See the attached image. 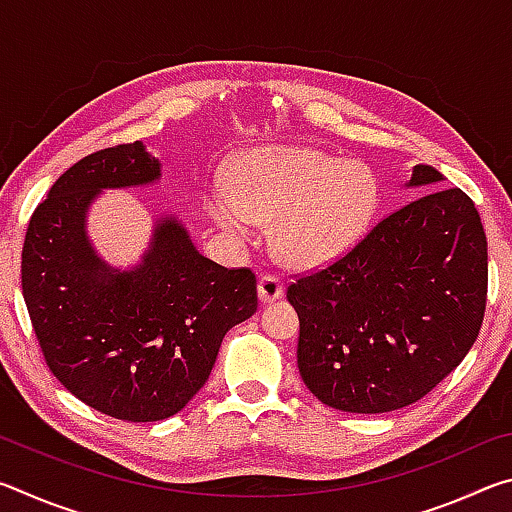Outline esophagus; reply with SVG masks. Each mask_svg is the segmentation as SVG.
<instances>
[{
	"label": "esophagus",
	"mask_w": 512,
	"mask_h": 512,
	"mask_svg": "<svg viewBox=\"0 0 512 512\" xmlns=\"http://www.w3.org/2000/svg\"><path fill=\"white\" fill-rule=\"evenodd\" d=\"M257 293L262 302H273L277 298H282L284 284L277 275H262L257 282Z\"/></svg>",
	"instance_id": "1"
}]
</instances>
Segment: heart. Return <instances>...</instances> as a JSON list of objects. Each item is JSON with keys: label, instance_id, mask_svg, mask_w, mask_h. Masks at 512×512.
Wrapping results in <instances>:
<instances>
[{"label": "heart", "instance_id": "b5f03b06", "mask_svg": "<svg viewBox=\"0 0 512 512\" xmlns=\"http://www.w3.org/2000/svg\"><path fill=\"white\" fill-rule=\"evenodd\" d=\"M379 196V180L366 164L314 146H262L237 162L232 187L210 185L205 212L230 239L271 223L275 257L309 271L348 255L366 237Z\"/></svg>", "mask_w": 512, "mask_h": 512}]
</instances>
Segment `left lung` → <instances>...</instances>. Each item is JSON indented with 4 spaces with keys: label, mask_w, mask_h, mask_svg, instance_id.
<instances>
[{
    "label": "left lung",
    "mask_w": 512,
    "mask_h": 512,
    "mask_svg": "<svg viewBox=\"0 0 512 512\" xmlns=\"http://www.w3.org/2000/svg\"><path fill=\"white\" fill-rule=\"evenodd\" d=\"M445 176L415 164L406 189ZM488 241L472 198L440 187L381 219L329 268L293 282L298 368L320 402L388 413L440 384L479 336Z\"/></svg>",
    "instance_id": "8db88e82"
}]
</instances>
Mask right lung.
Here are the masks:
<instances>
[{
  "mask_svg": "<svg viewBox=\"0 0 512 512\" xmlns=\"http://www.w3.org/2000/svg\"><path fill=\"white\" fill-rule=\"evenodd\" d=\"M160 178L162 162L142 142L88 155L33 212L22 250L24 302L49 370L81 402L128 422L183 411L225 332L257 311L255 275L203 257L178 214H155L135 264L101 257L88 235L101 192Z\"/></svg>",
  "mask_w": 512,
  "mask_h": 512,
  "instance_id": "1",
  "label": "right lung"
}]
</instances>
